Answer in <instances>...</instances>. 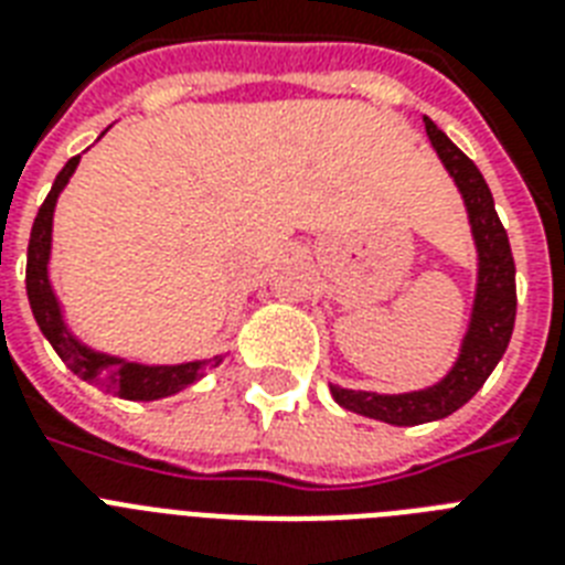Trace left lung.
Returning a JSON list of instances; mask_svg holds the SVG:
<instances>
[{
    "instance_id": "left-lung-1",
    "label": "left lung",
    "mask_w": 565,
    "mask_h": 565,
    "mask_svg": "<svg viewBox=\"0 0 565 565\" xmlns=\"http://www.w3.org/2000/svg\"><path fill=\"white\" fill-rule=\"evenodd\" d=\"M425 131L463 195L475 248H478V284H475L472 317L460 340L455 366L437 384L413 393H370V390H345L331 384V395L340 407L386 425H422V422L446 419L460 411L499 366L516 322V264L490 188L481 170L428 117H425Z\"/></svg>"
}]
</instances>
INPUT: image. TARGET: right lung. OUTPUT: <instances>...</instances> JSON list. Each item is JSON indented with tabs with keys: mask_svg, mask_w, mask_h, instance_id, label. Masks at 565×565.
Here are the masks:
<instances>
[{
	"mask_svg": "<svg viewBox=\"0 0 565 565\" xmlns=\"http://www.w3.org/2000/svg\"><path fill=\"white\" fill-rule=\"evenodd\" d=\"M78 161H82V154L70 158L64 170L57 172L55 184L49 190L46 202L40 204L34 225H31L29 264H25V292H29L31 313H34L40 331L52 343L57 358L82 381L93 384L102 393H114L119 398H128V402H158V398L181 393V390L193 386L195 381H202L220 363V358L149 366V363L126 361L117 354L96 352L90 345H84L66 326L64 308H61V299H57L52 278H49V260H52V222H55L57 195L64 193V188L70 184Z\"/></svg>",
	"mask_w": 565,
	"mask_h": 565,
	"instance_id": "right-lung-1",
	"label": "right lung"
}]
</instances>
